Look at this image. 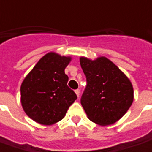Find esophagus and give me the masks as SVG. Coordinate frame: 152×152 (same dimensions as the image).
Instances as JSON below:
<instances>
[{"label":"esophagus","instance_id":"obj_1","mask_svg":"<svg viewBox=\"0 0 152 152\" xmlns=\"http://www.w3.org/2000/svg\"><path fill=\"white\" fill-rule=\"evenodd\" d=\"M75 92H76L77 97L79 98V97H80V90H79V89H76V91H75Z\"/></svg>","mask_w":152,"mask_h":152}]
</instances>
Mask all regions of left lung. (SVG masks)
Returning a JSON list of instances; mask_svg holds the SVG:
<instances>
[{"mask_svg": "<svg viewBox=\"0 0 152 152\" xmlns=\"http://www.w3.org/2000/svg\"><path fill=\"white\" fill-rule=\"evenodd\" d=\"M80 64L87 81L81 98L87 118L101 126L116 123L134 101L131 81L105 56L95 60L81 56Z\"/></svg>", "mask_w": 152, "mask_h": 152, "instance_id": "obj_1", "label": "left lung"}]
</instances>
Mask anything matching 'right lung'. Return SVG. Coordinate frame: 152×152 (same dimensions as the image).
Returning <instances> with one entry per match:
<instances>
[{
	"label": "right lung",
	"mask_w": 152,
	"mask_h": 152,
	"mask_svg": "<svg viewBox=\"0 0 152 152\" xmlns=\"http://www.w3.org/2000/svg\"><path fill=\"white\" fill-rule=\"evenodd\" d=\"M71 60V56L50 52L24 78L20 89L22 107L36 123L52 125L59 122L77 98L67 86L69 78L65 73Z\"/></svg>",
	"instance_id": "1"
}]
</instances>
